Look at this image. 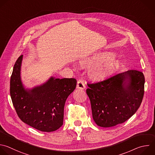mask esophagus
Masks as SVG:
<instances>
[{
  "instance_id": "obj_1",
  "label": "esophagus",
  "mask_w": 155,
  "mask_h": 155,
  "mask_svg": "<svg viewBox=\"0 0 155 155\" xmlns=\"http://www.w3.org/2000/svg\"><path fill=\"white\" fill-rule=\"evenodd\" d=\"M77 88L80 89H84L86 88L84 82L82 80H78L77 84Z\"/></svg>"
}]
</instances>
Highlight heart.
I'll use <instances>...</instances> for the list:
<instances>
[{
	"label": "heart",
	"mask_w": 155,
	"mask_h": 155,
	"mask_svg": "<svg viewBox=\"0 0 155 155\" xmlns=\"http://www.w3.org/2000/svg\"><path fill=\"white\" fill-rule=\"evenodd\" d=\"M82 66H92L89 74L95 81H102L117 72L122 67V62L113 51H104L93 54L80 61Z\"/></svg>",
	"instance_id": "heart-1"
}]
</instances>
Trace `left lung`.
Wrapping results in <instances>:
<instances>
[{
  "label": "left lung",
  "mask_w": 155,
  "mask_h": 155,
  "mask_svg": "<svg viewBox=\"0 0 155 155\" xmlns=\"http://www.w3.org/2000/svg\"><path fill=\"white\" fill-rule=\"evenodd\" d=\"M144 83L142 72L130 70L104 81L88 84L86 93L91 101L95 123L106 128L130 119L141 104Z\"/></svg>",
  "instance_id": "obj_1"
}]
</instances>
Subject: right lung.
Instances as JSON below:
<instances>
[{"label":"right lung","mask_w":155,"mask_h":155,"mask_svg":"<svg viewBox=\"0 0 155 155\" xmlns=\"http://www.w3.org/2000/svg\"><path fill=\"white\" fill-rule=\"evenodd\" d=\"M23 55L16 61L10 79V95L21 120L44 132L54 131L63 124L64 107L76 87L74 78L51 76L44 83L27 87L21 78Z\"/></svg>","instance_id":"add662e5"}]
</instances>
